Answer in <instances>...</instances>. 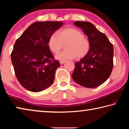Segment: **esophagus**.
<instances>
[{
    "label": "esophagus",
    "instance_id": "obj_1",
    "mask_svg": "<svg viewBox=\"0 0 129 129\" xmlns=\"http://www.w3.org/2000/svg\"><path fill=\"white\" fill-rule=\"evenodd\" d=\"M65 62H66V61H62V60L60 61V63L61 65L63 64H64V63H65Z\"/></svg>",
    "mask_w": 129,
    "mask_h": 129
}]
</instances>
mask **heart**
<instances>
[{"instance_id":"1","label":"heart","mask_w":129,"mask_h":129,"mask_svg":"<svg viewBox=\"0 0 129 129\" xmlns=\"http://www.w3.org/2000/svg\"><path fill=\"white\" fill-rule=\"evenodd\" d=\"M65 43L66 50L58 52L56 55V58L60 60L73 59L76 56L82 57L88 53L90 46L89 39L84 36L81 31L71 27L60 30L58 35L52 34L49 38L48 45L53 53H57Z\"/></svg>"}]
</instances>
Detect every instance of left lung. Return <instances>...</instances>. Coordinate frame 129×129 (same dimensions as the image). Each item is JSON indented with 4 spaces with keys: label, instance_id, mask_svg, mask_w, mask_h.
<instances>
[{
    "label": "left lung",
    "instance_id": "8db88e82",
    "mask_svg": "<svg viewBox=\"0 0 129 129\" xmlns=\"http://www.w3.org/2000/svg\"><path fill=\"white\" fill-rule=\"evenodd\" d=\"M75 25L82 28L90 41L88 53L75 63L72 75L73 80L84 87L93 88L105 81L113 68V45L104 34L93 24L76 21Z\"/></svg>",
    "mask_w": 129,
    "mask_h": 129
}]
</instances>
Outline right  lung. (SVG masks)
Listing matches in <instances>:
<instances>
[{
	"instance_id": "1",
	"label": "right lung",
	"mask_w": 129,
	"mask_h": 129,
	"mask_svg": "<svg viewBox=\"0 0 129 129\" xmlns=\"http://www.w3.org/2000/svg\"><path fill=\"white\" fill-rule=\"evenodd\" d=\"M61 21H37L17 39L11 53L15 75L24 88L39 92L53 82L60 67L50 51V36L62 25Z\"/></svg>"
}]
</instances>
